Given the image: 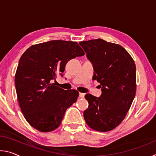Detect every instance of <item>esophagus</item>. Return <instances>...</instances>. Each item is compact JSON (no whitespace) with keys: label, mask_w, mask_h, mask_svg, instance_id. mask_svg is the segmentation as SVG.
Instances as JSON below:
<instances>
[{"label":"esophagus","mask_w":156,"mask_h":156,"mask_svg":"<svg viewBox=\"0 0 156 156\" xmlns=\"http://www.w3.org/2000/svg\"><path fill=\"white\" fill-rule=\"evenodd\" d=\"M84 94H83V93H80L79 94V97L80 98H84Z\"/></svg>","instance_id":"esophagus-1"}]
</instances>
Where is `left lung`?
<instances>
[{
  "instance_id": "8db88e82",
  "label": "left lung",
  "mask_w": 156,
  "mask_h": 156,
  "mask_svg": "<svg viewBox=\"0 0 156 156\" xmlns=\"http://www.w3.org/2000/svg\"><path fill=\"white\" fill-rule=\"evenodd\" d=\"M94 67V80L102 94L85 95L89 107L83 115L89 127L106 132L119 125L136 95V65L130 54L118 44L95 39L79 43Z\"/></svg>"
}]
</instances>
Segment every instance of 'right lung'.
<instances>
[{
	"instance_id": "obj_1",
	"label": "right lung",
	"mask_w": 156,
	"mask_h": 156,
	"mask_svg": "<svg viewBox=\"0 0 156 156\" xmlns=\"http://www.w3.org/2000/svg\"><path fill=\"white\" fill-rule=\"evenodd\" d=\"M84 52L76 42L51 41L32 45L19 60L15 85L21 111L29 124L41 132L60 126L65 113L77 100L75 89L64 90L51 83L62 76L69 60Z\"/></svg>"
}]
</instances>
